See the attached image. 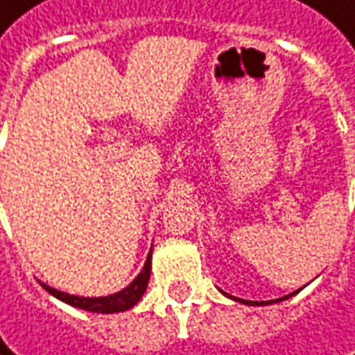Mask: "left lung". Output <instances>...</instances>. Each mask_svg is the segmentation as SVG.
<instances>
[{"instance_id": "obj_1", "label": "left lung", "mask_w": 355, "mask_h": 355, "mask_svg": "<svg viewBox=\"0 0 355 355\" xmlns=\"http://www.w3.org/2000/svg\"><path fill=\"white\" fill-rule=\"evenodd\" d=\"M223 293H225V291H223ZM295 293H297V291H293V293H289V295H285V297H279V300H269V302H247V300H237V297H233V300H235V302L245 303V305H269V303H279L283 302V300H289V297L295 295ZM225 295H227V293H225ZM229 297H231V295H229Z\"/></svg>"}]
</instances>
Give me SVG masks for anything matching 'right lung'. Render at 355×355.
<instances>
[{
    "mask_svg": "<svg viewBox=\"0 0 355 355\" xmlns=\"http://www.w3.org/2000/svg\"><path fill=\"white\" fill-rule=\"evenodd\" d=\"M148 279H150V255L146 257V263H144L142 271L136 275L135 282L130 283L128 287H124L122 291L106 295V297H80V295H70V293L58 291V289H53L46 283H42V285H44V289L48 293H52L53 297L70 303L73 307L94 311V313H118V311H126V309L135 307L136 303L140 302V297L144 295V291L148 287Z\"/></svg>",
    "mask_w": 355,
    "mask_h": 355,
    "instance_id": "add662e5",
    "label": "right lung"
}]
</instances>
